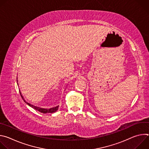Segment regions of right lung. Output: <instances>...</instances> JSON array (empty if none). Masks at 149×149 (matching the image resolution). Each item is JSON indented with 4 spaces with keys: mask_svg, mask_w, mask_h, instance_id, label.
Wrapping results in <instances>:
<instances>
[{
    "mask_svg": "<svg viewBox=\"0 0 149 149\" xmlns=\"http://www.w3.org/2000/svg\"><path fill=\"white\" fill-rule=\"evenodd\" d=\"M20 92V94L21 95V97H22V98L23 99V100L24 101V102L27 104L29 106H30V107H31L32 108H33V109L37 110V111H39V112L42 113H44V114H46V113H55L58 110V107H59V105L58 106H56V107H52V108H50V109H44V108H40V107H37V106H35V105H33L29 102H28L27 101H26V100L24 99V97L22 96V94H21V92L19 91Z\"/></svg>",
    "mask_w": 149,
    "mask_h": 149,
    "instance_id": "1",
    "label": "right lung"
}]
</instances>
